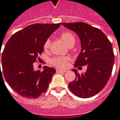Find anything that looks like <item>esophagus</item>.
I'll return each mask as SVG.
<instances>
[{
  "label": "esophagus",
  "instance_id": "obj_1",
  "mask_svg": "<svg viewBox=\"0 0 120 120\" xmlns=\"http://www.w3.org/2000/svg\"><path fill=\"white\" fill-rule=\"evenodd\" d=\"M56 72H67V70H61V69H59V68L56 69Z\"/></svg>",
  "mask_w": 120,
  "mask_h": 120
}]
</instances>
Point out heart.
Segmentation results:
<instances>
[{"label":"heart","instance_id":"b5f03b06","mask_svg":"<svg viewBox=\"0 0 120 120\" xmlns=\"http://www.w3.org/2000/svg\"><path fill=\"white\" fill-rule=\"evenodd\" d=\"M60 38L61 39L62 41L68 46L70 45H72V44L74 45V44L76 41L75 35H74V33H71V32L62 33L60 35ZM49 46H50V40L47 39L44 44V50L45 51L48 50V49L49 48ZM68 61H69V58H68V57H65V58L54 57L50 60V63L57 68H64L66 66Z\"/></svg>","mask_w":120,"mask_h":120}]
</instances>
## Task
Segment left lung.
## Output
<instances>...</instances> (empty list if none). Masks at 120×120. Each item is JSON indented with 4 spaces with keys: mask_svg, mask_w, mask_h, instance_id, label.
Instances as JSON below:
<instances>
[{
    "mask_svg": "<svg viewBox=\"0 0 120 120\" xmlns=\"http://www.w3.org/2000/svg\"><path fill=\"white\" fill-rule=\"evenodd\" d=\"M61 24L75 32L81 40V51L74 66L87 65L84 74L72 70L76 78L69 83V89L79 98L92 97L105 87L111 76L115 59L111 43L102 30L87 23Z\"/></svg>",
    "mask_w": 120,
    "mask_h": 120,
    "instance_id": "obj_1",
    "label": "left lung"
}]
</instances>
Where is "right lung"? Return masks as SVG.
Instances as JSON below:
<instances>
[{
	"label": "right lung",
	"mask_w": 120,
	"mask_h": 120,
	"mask_svg": "<svg viewBox=\"0 0 120 120\" xmlns=\"http://www.w3.org/2000/svg\"><path fill=\"white\" fill-rule=\"evenodd\" d=\"M60 26V23L29 25L14 33L6 44L2 70L9 85L19 95L36 98L47 90L55 69L44 66L42 72L35 71L33 63L43 52L44 42Z\"/></svg>",
	"instance_id": "1"
}]
</instances>
